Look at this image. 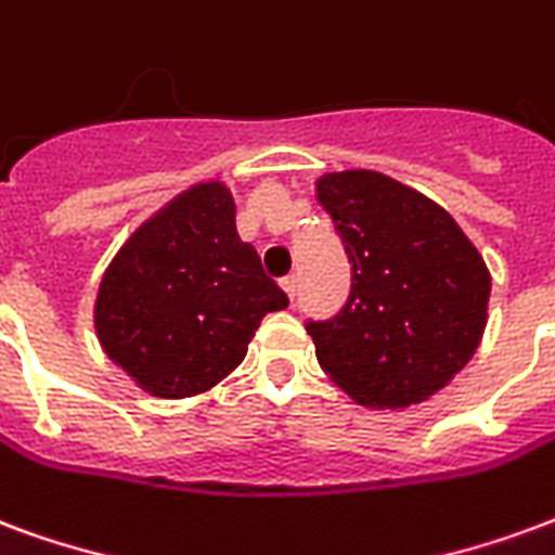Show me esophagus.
Wrapping results in <instances>:
<instances>
[{"mask_svg":"<svg viewBox=\"0 0 555 555\" xmlns=\"http://www.w3.org/2000/svg\"><path fill=\"white\" fill-rule=\"evenodd\" d=\"M281 286H283V293L289 295V301H295V295H298V278H295V274H289V278H283Z\"/></svg>","mask_w":555,"mask_h":555,"instance_id":"esophagus-1","label":"esophagus"}]
</instances>
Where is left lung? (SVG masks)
<instances>
[{
	"label": "left lung",
	"instance_id": "1",
	"mask_svg": "<svg viewBox=\"0 0 555 555\" xmlns=\"http://www.w3.org/2000/svg\"><path fill=\"white\" fill-rule=\"evenodd\" d=\"M319 204L351 262L337 317L307 322L319 366L370 408H408L464 370L488 322L491 274L443 206L378 171L325 173Z\"/></svg>",
	"mask_w": 555,
	"mask_h": 555
}]
</instances>
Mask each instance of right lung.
<instances>
[{"label":"right lung","instance_id":"right-lung-1","mask_svg":"<svg viewBox=\"0 0 555 555\" xmlns=\"http://www.w3.org/2000/svg\"><path fill=\"white\" fill-rule=\"evenodd\" d=\"M289 298L236 233L224 183H197L144 221L103 274L100 346L141 390L183 399L236 370L266 313Z\"/></svg>","mask_w":555,"mask_h":555}]
</instances>
